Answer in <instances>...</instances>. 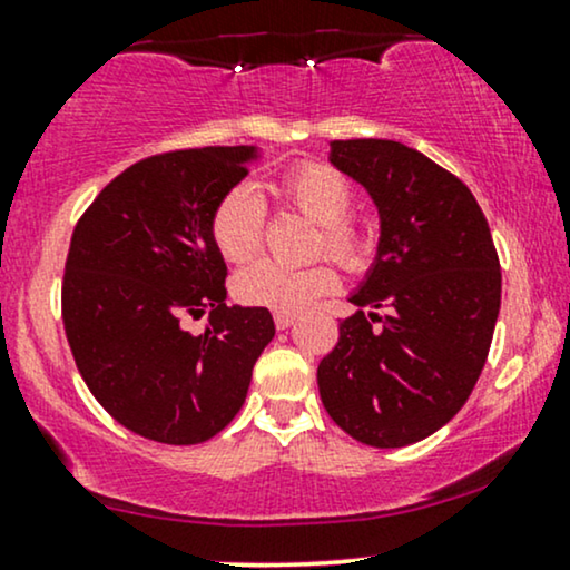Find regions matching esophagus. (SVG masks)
<instances>
[{"mask_svg":"<svg viewBox=\"0 0 570 570\" xmlns=\"http://www.w3.org/2000/svg\"><path fill=\"white\" fill-rule=\"evenodd\" d=\"M273 321H276V328H289L294 321H297V315H294V313H273Z\"/></svg>","mask_w":570,"mask_h":570,"instance_id":"34e87169","label":"esophagus"}]
</instances>
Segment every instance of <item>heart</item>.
Segmentation results:
<instances>
[{"label": "heart", "mask_w": 570, "mask_h": 570, "mask_svg": "<svg viewBox=\"0 0 570 570\" xmlns=\"http://www.w3.org/2000/svg\"><path fill=\"white\" fill-rule=\"evenodd\" d=\"M278 202L318 223L315 252H326L347 273H366L376 257V236L366 223L351 215L353 185L324 161H303L281 175ZM212 242L228 263H246L263 249L265 204L252 185H233L212 212ZM337 289V271L326 259L311 265H281L257 259L233 281L238 303L267 307L276 313H297L315 299Z\"/></svg>", "instance_id": "1"}]
</instances>
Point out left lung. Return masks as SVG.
<instances>
[{
  "label": "left lung",
  "instance_id": "obj_1",
  "mask_svg": "<svg viewBox=\"0 0 570 570\" xmlns=\"http://www.w3.org/2000/svg\"><path fill=\"white\" fill-rule=\"evenodd\" d=\"M332 164L358 180L382 219L376 263L318 363L334 422L374 449L433 435L481 376L502 305V267L470 188L395 140H334ZM386 307V318L365 307ZM376 320L380 327H374Z\"/></svg>",
  "mask_w": 570,
  "mask_h": 570
}]
</instances>
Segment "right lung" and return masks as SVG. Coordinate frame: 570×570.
Wrapping results in <instances>:
<instances>
[{
	"label": "right lung",
	"mask_w": 570,
	"mask_h": 570,
	"mask_svg": "<svg viewBox=\"0 0 570 570\" xmlns=\"http://www.w3.org/2000/svg\"><path fill=\"white\" fill-rule=\"evenodd\" d=\"M255 146L148 156L85 209L68 246L63 326L89 393L135 435L167 445L215 438L244 406L276 334L267 307L225 305L212 212L249 173ZM209 309L202 335L181 326Z\"/></svg>",
	"instance_id": "obj_1"
}]
</instances>
